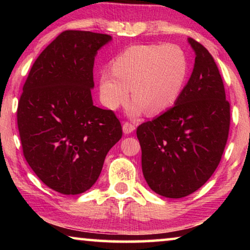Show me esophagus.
<instances>
[{
	"label": "esophagus",
	"instance_id": "esophagus-1",
	"mask_svg": "<svg viewBox=\"0 0 250 250\" xmlns=\"http://www.w3.org/2000/svg\"><path fill=\"white\" fill-rule=\"evenodd\" d=\"M122 130H124L125 134H130L135 130V125L131 124V122H125L124 125H122Z\"/></svg>",
	"mask_w": 250,
	"mask_h": 250
}]
</instances>
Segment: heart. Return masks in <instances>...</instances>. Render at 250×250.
Wrapping results in <instances>:
<instances>
[{
    "label": "heart",
    "mask_w": 250,
    "mask_h": 250,
    "mask_svg": "<svg viewBox=\"0 0 250 250\" xmlns=\"http://www.w3.org/2000/svg\"><path fill=\"white\" fill-rule=\"evenodd\" d=\"M185 54L175 44H139L122 50L112 61V71L100 75L104 104L115 110L129 98L131 116L166 111L176 103L188 76Z\"/></svg>",
    "instance_id": "obj_1"
}]
</instances>
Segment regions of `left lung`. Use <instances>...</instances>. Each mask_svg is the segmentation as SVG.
I'll return each instance as SVG.
<instances>
[{"mask_svg": "<svg viewBox=\"0 0 250 250\" xmlns=\"http://www.w3.org/2000/svg\"><path fill=\"white\" fill-rule=\"evenodd\" d=\"M195 64L176 103L138 126L143 176L161 196L181 198L197 191L216 170L230 124L222 76L204 46L188 39Z\"/></svg>", "mask_w": 250, "mask_h": 250, "instance_id": "obj_1", "label": "left lung"}]
</instances>
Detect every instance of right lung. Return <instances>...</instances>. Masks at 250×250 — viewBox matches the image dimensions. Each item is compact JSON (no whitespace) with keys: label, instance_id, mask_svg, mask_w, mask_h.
Returning a JSON list of instances; mask_svg holds the SVG:
<instances>
[{"label":"right lung","instance_id":"right-lung-1","mask_svg":"<svg viewBox=\"0 0 250 250\" xmlns=\"http://www.w3.org/2000/svg\"><path fill=\"white\" fill-rule=\"evenodd\" d=\"M107 34L65 31L34 62L18 107L23 154L39 179L65 195L96 183L105 155L122 137L112 110L92 103L94 64Z\"/></svg>","mask_w":250,"mask_h":250}]
</instances>
